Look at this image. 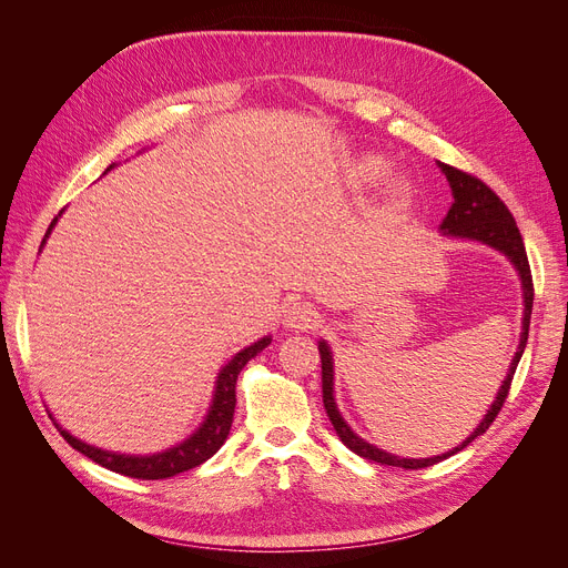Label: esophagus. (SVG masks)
I'll list each match as a JSON object with an SVG mask.
<instances>
[{"label": "esophagus", "instance_id": "obj_1", "mask_svg": "<svg viewBox=\"0 0 568 568\" xmlns=\"http://www.w3.org/2000/svg\"><path fill=\"white\" fill-rule=\"evenodd\" d=\"M320 322V313L317 307L313 303H294L286 311L284 315V324L288 326V329L294 332H307V329H315Z\"/></svg>", "mask_w": 568, "mask_h": 568}]
</instances>
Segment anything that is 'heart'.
I'll return each instance as SVG.
<instances>
[{"label":"heart","mask_w":568,"mask_h":568,"mask_svg":"<svg viewBox=\"0 0 568 568\" xmlns=\"http://www.w3.org/2000/svg\"><path fill=\"white\" fill-rule=\"evenodd\" d=\"M386 170L388 161L384 156H379V153H365V156L351 161L346 168V182L353 189H369L376 182H382ZM386 199L390 205H405L409 201V184L405 180L390 182L386 189Z\"/></svg>","instance_id":"heart-1"}]
</instances>
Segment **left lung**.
<instances>
[{"instance_id":"obj_1","label":"left lung","mask_w":568,"mask_h":568,"mask_svg":"<svg viewBox=\"0 0 568 568\" xmlns=\"http://www.w3.org/2000/svg\"><path fill=\"white\" fill-rule=\"evenodd\" d=\"M438 168H440V173L448 178L450 189H453V199H455L448 215L443 217L438 230L445 236L469 239V242L486 244V246L500 251L503 255L509 257V263L514 265V270L519 272L521 288H524V320H521L519 348H517V353H514L505 382H503L500 390H497V398L493 400V405L484 415V419H480V424L467 436V440H462L457 448L443 453V455L419 457V459H415V457L409 459V457H398L393 453H386L382 448H376V445L367 443L365 438H359L353 432V428L346 424V419L341 417V412L336 407V398H334V357H332V351H329V343H326L324 338L317 343L320 359H322V400H324L326 417H329V422L334 424V432L338 434L343 445H346V448H351L359 457L379 462V464H388V467H403V469L434 467L436 462L448 459L450 455L459 453L462 448H467V445L474 438L486 434V428L495 422L497 412H500L503 405H505V398H507L509 386H511V376H514V372H517V365H519V359H521L524 348H526L530 311H532V277H530L528 257H526L521 232L517 227V222H514L509 209L500 201V196H497L493 189L480 182L478 178H474L469 173H462V170H457L453 165H445V163H438Z\"/></svg>"}]
</instances>
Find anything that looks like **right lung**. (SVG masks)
Returning <instances> with one entry per match:
<instances>
[{"label":"right lung","mask_w":568,"mask_h":568,"mask_svg":"<svg viewBox=\"0 0 568 568\" xmlns=\"http://www.w3.org/2000/svg\"><path fill=\"white\" fill-rule=\"evenodd\" d=\"M113 168H115V163L106 168V173ZM57 220L59 217L51 220V225H49V230L42 239V246L47 244V239H49L51 230H54ZM270 343H272V336H263L261 341L251 343L248 348L239 351L230 359V363L220 369L217 382H215V390H213V400H211V407H209V415L203 417L201 426L196 428L192 436L184 438L182 443L173 445V448H168L163 453L123 455V453L101 450V448H94V445H90V443H84V440L71 436L59 424H57V428L78 453H82L84 457H90L92 462L101 464V467H106L115 474L142 478V480H159V478H170L175 474L194 469V467H199V464H203L205 459H211L222 448V443L227 440L230 428H232V419H234V405H236V376H239V372L246 367L248 359L255 357L261 351H265Z\"/></svg>","instance_id":"right-lung-1"}]
</instances>
